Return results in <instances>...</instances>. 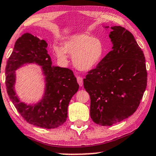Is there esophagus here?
Listing matches in <instances>:
<instances>
[{
  "label": "esophagus",
  "instance_id": "obj_1",
  "mask_svg": "<svg viewBox=\"0 0 156 156\" xmlns=\"http://www.w3.org/2000/svg\"><path fill=\"white\" fill-rule=\"evenodd\" d=\"M77 82L81 87L83 86V79L81 76H78L77 77Z\"/></svg>",
  "mask_w": 156,
  "mask_h": 156
}]
</instances>
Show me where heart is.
Listing matches in <instances>:
<instances>
[{
	"instance_id": "b5f03b06",
	"label": "heart",
	"mask_w": 156,
	"mask_h": 156,
	"mask_svg": "<svg viewBox=\"0 0 156 156\" xmlns=\"http://www.w3.org/2000/svg\"><path fill=\"white\" fill-rule=\"evenodd\" d=\"M54 51L61 61H66L67 54L73 56L75 66L80 70H90L100 63L104 54L101 40L81 33L72 35L63 43V47L55 44Z\"/></svg>"
}]
</instances>
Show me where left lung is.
Listing matches in <instances>:
<instances>
[{
    "label": "left lung",
    "instance_id": "left-lung-1",
    "mask_svg": "<svg viewBox=\"0 0 156 156\" xmlns=\"http://www.w3.org/2000/svg\"><path fill=\"white\" fill-rule=\"evenodd\" d=\"M110 28L112 50L83 79L90 98V118L102 126L114 125L135 113L147 83L144 55L133 34L122 26Z\"/></svg>",
    "mask_w": 156,
    "mask_h": 156
}]
</instances>
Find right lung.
Segmentation results:
<instances>
[{"instance_id":"obj_1","label":"right lung","mask_w":156,"mask_h":156,"mask_svg":"<svg viewBox=\"0 0 156 156\" xmlns=\"http://www.w3.org/2000/svg\"><path fill=\"white\" fill-rule=\"evenodd\" d=\"M44 40L26 33L17 39L5 68L7 92L19 113L28 123L42 128L61 126L68 118L71 98L79 89L73 72L68 68L52 66ZM35 64L41 67L45 90L39 101L28 104L20 101L16 93L15 72L21 66Z\"/></svg>"}]
</instances>
